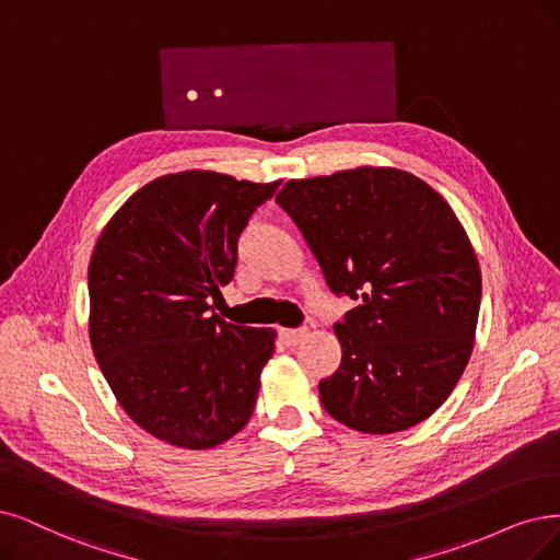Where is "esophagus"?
Returning a JSON list of instances; mask_svg holds the SVG:
<instances>
[{
  "instance_id": "34e87169",
  "label": "esophagus",
  "mask_w": 560,
  "mask_h": 560,
  "mask_svg": "<svg viewBox=\"0 0 560 560\" xmlns=\"http://www.w3.org/2000/svg\"><path fill=\"white\" fill-rule=\"evenodd\" d=\"M279 337L285 346H298L306 337V329H279Z\"/></svg>"
}]
</instances>
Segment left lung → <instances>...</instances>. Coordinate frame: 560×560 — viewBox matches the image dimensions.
<instances>
[{
    "instance_id": "left-lung-1",
    "label": "left lung",
    "mask_w": 560,
    "mask_h": 560,
    "mask_svg": "<svg viewBox=\"0 0 560 560\" xmlns=\"http://www.w3.org/2000/svg\"><path fill=\"white\" fill-rule=\"evenodd\" d=\"M277 202L332 293L360 300L335 325L325 410L362 433L420 424L459 383L478 327L482 275L457 214L420 177L371 165L291 179Z\"/></svg>"
}]
</instances>
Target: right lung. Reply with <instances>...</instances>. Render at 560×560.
I'll use <instances>...</instances> for the list:
<instances>
[{"label": "right lung", "instance_id": "obj_1", "mask_svg": "<svg viewBox=\"0 0 560 560\" xmlns=\"http://www.w3.org/2000/svg\"><path fill=\"white\" fill-rule=\"evenodd\" d=\"M279 182L184 171L144 184L90 260V341L115 399L154 439L210 450L248 422L272 327L233 325L210 300L231 283L237 240Z\"/></svg>", "mask_w": 560, "mask_h": 560}]
</instances>
